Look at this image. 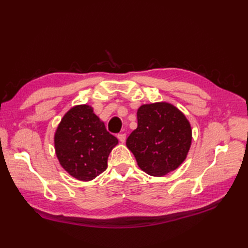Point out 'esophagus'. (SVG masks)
Returning a JSON list of instances; mask_svg holds the SVG:
<instances>
[{
    "label": "esophagus",
    "instance_id": "1",
    "mask_svg": "<svg viewBox=\"0 0 248 248\" xmlns=\"http://www.w3.org/2000/svg\"><path fill=\"white\" fill-rule=\"evenodd\" d=\"M118 139H119V140L121 141V142H124L125 140H126V134L125 133H121V134H118V137H117Z\"/></svg>",
    "mask_w": 248,
    "mask_h": 248
}]
</instances>
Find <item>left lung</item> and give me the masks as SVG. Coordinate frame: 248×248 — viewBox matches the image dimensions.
<instances>
[{"instance_id": "left-lung-1", "label": "left lung", "mask_w": 248, "mask_h": 248, "mask_svg": "<svg viewBox=\"0 0 248 248\" xmlns=\"http://www.w3.org/2000/svg\"><path fill=\"white\" fill-rule=\"evenodd\" d=\"M138 127L126 140L138 166L146 174L162 177L186 159L192 140L188 119L171 103L142 104L138 109Z\"/></svg>"}]
</instances>
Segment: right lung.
<instances>
[{
  "mask_svg": "<svg viewBox=\"0 0 248 248\" xmlns=\"http://www.w3.org/2000/svg\"><path fill=\"white\" fill-rule=\"evenodd\" d=\"M118 139L88 104L72 107L61 119L55 137V151L61 167L79 181H91L108 168Z\"/></svg>",
  "mask_w": 248,
  "mask_h": 248,
  "instance_id": "1",
  "label": "right lung"
}]
</instances>
